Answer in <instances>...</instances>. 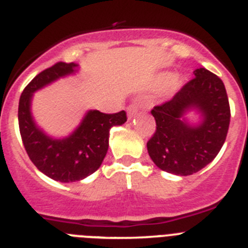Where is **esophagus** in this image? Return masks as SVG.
<instances>
[{"label":"esophagus","instance_id":"34e87169","mask_svg":"<svg viewBox=\"0 0 248 248\" xmlns=\"http://www.w3.org/2000/svg\"><path fill=\"white\" fill-rule=\"evenodd\" d=\"M138 108H140L138 101H133L132 104L127 106V115H128V119H132L133 116L138 112Z\"/></svg>","mask_w":248,"mask_h":248}]
</instances>
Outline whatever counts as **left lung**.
<instances>
[{
    "instance_id": "1",
    "label": "left lung",
    "mask_w": 248,
    "mask_h": 248,
    "mask_svg": "<svg viewBox=\"0 0 248 248\" xmlns=\"http://www.w3.org/2000/svg\"><path fill=\"white\" fill-rule=\"evenodd\" d=\"M194 75L169 101L151 111L157 126L147 142L148 155L158 168L175 175H191L213 162L229 131L231 112L222 80L205 68ZM190 109L202 113L198 126L185 121Z\"/></svg>"
}]
</instances>
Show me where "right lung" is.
<instances>
[{
    "label": "right lung",
    "mask_w": 248,
    "mask_h": 248,
    "mask_svg": "<svg viewBox=\"0 0 248 248\" xmlns=\"http://www.w3.org/2000/svg\"><path fill=\"white\" fill-rule=\"evenodd\" d=\"M78 64L59 63L46 69L24 88L18 105V124L27 155L46 177L57 182H79L96 171L108 149L112 126L127 121L124 111L102 113L91 110L69 137L54 140L34 124L31 113L33 93L65 75L77 71Z\"/></svg>",
    "instance_id": "right-lung-1"
}]
</instances>
